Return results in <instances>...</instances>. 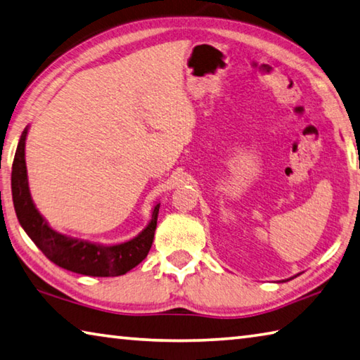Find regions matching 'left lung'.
Listing matches in <instances>:
<instances>
[{"label": "left lung", "instance_id": "obj_1", "mask_svg": "<svg viewBox=\"0 0 360 360\" xmlns=\"http://www.w3.org/2000/svg\"><path fill=\"white\" fill-rule=\"evenodd\" d=\"M295 276H297V275H295ZM294 278V276H291V278H288V280H292ZM288 280H285V281H288Z\"/></svg>", "mask_w": 360, "mask_h": 360}]
</instances>
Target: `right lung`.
<instances>
[{"mask_svg": "<svg viewBox=\"0 0 360 360\" xmlns=\"http://www.w3.org/2000/svg\"><path fill=\"white\" fill-rule=\"evenodd\" d=\"M30 126L23 129L18 141L14 164H12V202L18 223L34 245L56 266L75 274L90 276H118L129 272L147 257L155 238L158 212L161 204L151 209V218L136 237L120 243H98L61 234L49 224L30 193L28 170L25 161V143H27Z\"/></svg>", "mask_w": 360, "mask_h": 360, "instance_id": "obj_1", "label": "right lung"}]
</instances>
